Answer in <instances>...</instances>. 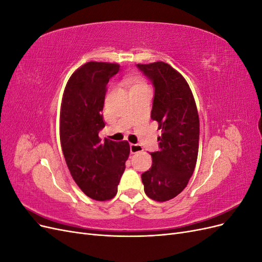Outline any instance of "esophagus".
<instances>
[{"label": "esophagus", "mask_w": 262, "mask_h": 262, "mask_svg": "<svg viewBox=\"0 0 262 262\" xmlns=\"http://www.w3.org/2000/svg\"><path fill=\"white\" fill-rule=\"evenodd\" d=\"M143 150V147H142L140 144H130V152L131 154H136Z\"/></svg>", "instance_id": "obj_1"}]
</instances>
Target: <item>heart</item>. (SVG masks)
Listing matches in <instances>:
<instances>
[{
	"label": "heart",
	"instance_id": "b5f03b06",
	"mask_svg": "<svg viewBox=\"0 0 262 262\" xmlns=\"http://www.w3.org/2000/svg\"><path fill=\"white\" fill-rule=\"evenodd\" d=\"M126 86H128L129 91H133V90H137L139 87L142 86H145L143 81L141 80L140 77L138 76H131L128 81H126Z\"/></svg>",
	"mask_w": 262,
	"mask_h": 262
}]
</instances>
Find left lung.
I'll return each mask as SVG.
<instances>
[{"label": "left lung", "instance_id": "obj_1", "mask_svg": "<svg viewBox=\"0 0 262 262\" xmlns=\"http://www.w3.org/2000/svg\"><path fill=\"white\" fill-rule=\"evenodd\" d=\"M154 86L150 118L162 129L160 150L150 153L153 164L142 173L146 195L155 201L172 199L184 190L194 171L199 150V115L186 80L164 62L137 64Z\"/></svg>", "mask_w": 262, "mask_h": 262}]
</instances>
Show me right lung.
<instances>
[{
	"mask_svg": "<svg viewBox=\"0 0 262 262\" xmlns=\"http://www.w3.org/2000/svg\"><path fill=\"white\" fill-rule=\"evenodd\" d=\"M115 63L87 62L70 77L63 94L60 140L69 170L82 191L97 201L113 199L130 154L126 141L102 142L98 133L107 84L119 72Z\"/></svg>",
	"mask_w": 262,
	"mask_h": 262,
	"instance_id": "add662e5",
	"label": "right lung"
}]
</instances>
